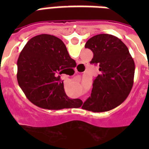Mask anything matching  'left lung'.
<instances>
[{
  "instance_id": "left-lung-1",
  "label": "left lung",
  "mask_w": 149,
  "mask_h": 149,
  "mask_svg": "<svg viewBox=\"0 0 149 149\" xmlns=\"http://www.w3.org/2000/svg\"><path fill=\"white\" fill-rule=\"evenodd\" d=\"M93 52L91 63L97 64L100 73L93 83L91 97L82 108L104 112L119 106L132 91L134 83V59L122 41L109 34H100L85 44Z\"/></svg>"
}]
</instances>
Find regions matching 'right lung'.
Returning <instances> with one entry per match:
<instances>
[{
	"mask_svg": "<svg viewBox=\"0 0 149 149\" xmlns=\"http://www.w3.org/2000/svg\"><path fill=\"white\" fill-rule=\"evenodd\" d=\"M73 62L60 38L47 34L35 36L24 45L17 59L18 85L26 97L42 108L80 107V100H71L65 94L58 76Z\"/></svg>",
	"mask_w": 149,
	"mask_h": 149,
	"instance_id": "add662e5",
	"label": "right lung"
}]
</instances>
